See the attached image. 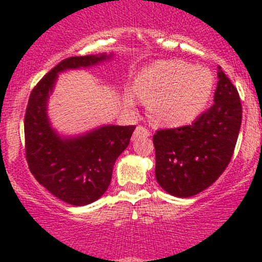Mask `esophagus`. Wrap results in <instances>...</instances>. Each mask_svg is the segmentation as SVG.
I'll use <instances>...</instances> for the list:
<instances>
[{"instance_id": "1", "label": "esophagus", "mask_w": 262, "mask_h": 262, "mask_svg": "<svg viewBox=\"0 0 262 262\" xmlns=\"http://www.w3.org/2000/svg\"><path fill=\"white\" fill-rule=\"evenodd\" d=\"M133 137L134 138H146V137H150V130H149L148 128L143 127V125H138V127L135 128Z\"/></svg>"}]
</instances>
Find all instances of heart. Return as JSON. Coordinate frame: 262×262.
<instances>
[{
    "mask_svg": "<svg viewBox=\"0 0 262 262\" xmlns=\"http://www.w3.org/2000/svg\"><path fill=\"white\" fill-rule=\"evenodd\" d=\"M213 76L203 66L182 60H160L138 75L134 92L148 101L150 118L165 127H180L200 116L208 103ZM133 101V95L128 96Z\"/></svg>",
    "mask_w": 262,
    "mask_h": 262,
    "instance_id": "heart-1",
    "label": "heart"
}]
</instances>
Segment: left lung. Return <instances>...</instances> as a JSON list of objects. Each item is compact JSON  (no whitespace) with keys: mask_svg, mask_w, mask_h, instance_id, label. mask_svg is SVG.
<instances>
[{"mask_svg":"<svg viewBox=\"0 0 262 262\" xmlns=\"http://www.w3.org/2000/svg\"><path fill=\"white\" fill-rule=\"evenodd\" d=\"M242 116L236 87L219 68L214 104L192 124L160 129L152 137L159 185L180 198L209 187L229 165Z\"/></svg>","mask_w":262,"mask_h":262,"instance_id":"1","label":"left lung"}]
</instances>
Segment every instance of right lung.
Here are the masks:
<instances>
[{
	"label": "right lung",
	"mask_w": 262,
	"mask_h": 262,
	"mask_svg": "<svg viewBox=\"0 0 262 262\" xmlns=\"http://www.w3.org/2000/svg\"><path fill=\"white\" fill-rule=\"evenodd\" d=\"M106 59L102 54L62 60L34 86L27 104L25 148L29 170L50 193L73 206L95 202L107 191L114 162L129 145L135 125H104L81 137L61 139L48 121L47 101L59 73Z\"/></svg>",
	"instance_id": "add662e5"
}]
</instances>
